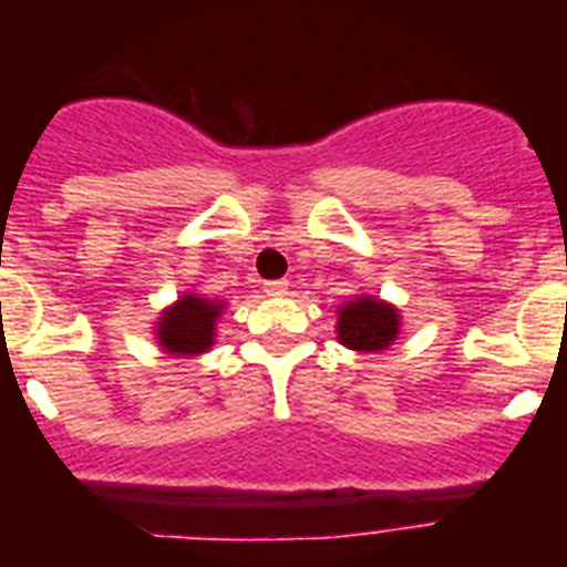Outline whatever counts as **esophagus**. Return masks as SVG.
<instances>
[{"mask_svg":"<svg viewBox=\"0 0 567 567\" xmlns=\"http://www.w3.org/2000/svg\"><path fill=\"white\" fill-rule=\"evenodd\" d=\"M287 280H267V284H264V292H267L269 298H280V295H287Z\"/></svg>","mask_w":567,"mask_h":567,"instance_id":"34e87169","label":"esophagus"}]
</instances>
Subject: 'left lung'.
Returning <instances> with one entry per match:
<instances>
[{"mask_svg": "<svg viewBox=\"0 0 567 567\" xmlns=\"http://www.w3.org/2000/svg\"><path fill=\"white\" fill-rule=\"evenodd\" d=\"M334 334L352 352H385L400 334V309L374 295H354L338 307Z\"/></svg>", "mask_w": 567, "mask_h": 567, "instance_id": "8db88e82", "label": "left lung"}]
</instances>
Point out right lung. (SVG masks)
Returning <instances> with one entry per match:
<instances>
[{
    "instance_id": "obj_1",
    "label": "right lung",
    "mask_w": 567,
    "mask_h": 567,
    "mask_svg": "<svg viewBox=\"0 0 567 567\" xmlns=\"http://www.w3.org/2000/svg\"><path fill=\"white\" fill-rule=\"evenodd\" d=\"M224 300L204 298L202 292L178 295L175 303L162 309L153 334L162 352L173 358H198L215 346V329L224 312Z\"/></svg>"
}]
</instances>
